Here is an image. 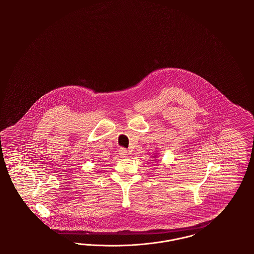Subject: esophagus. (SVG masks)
<instances>
[{"label":"esophagus","mask_w":254,"mask_h":254,"mask_svg":"<svg viewBox=\"0 0 254 254\" xmlns=\"http://www.w3.org/2000/svg\"><path fill=\"white\" fill-rule=\"evenodd\" d=\"M127 149H125V148H120L119 149V154L121 155V157H127Z\"/></svg>","instance_id":"1"}]
</instances>
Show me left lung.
Wrapping results in <instances>:
<instances>
[{
  "instance_id": "obj_1",
  "label": "left lung",
  "mask_w": 254,
  "mask_h": 254,
  "mask_svg": "<svg viewBox=\"0 0 254 254\" xmlns=\"http://www.w3.org/2000/svg\"><path fill=\"white\" fill-rule=\"evenodd\" d=\"M153 158H155V160H157V159H156V158H157V155H154V156H153Z\"/></svg>"
}]
</instances>
